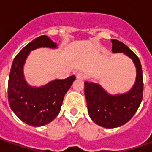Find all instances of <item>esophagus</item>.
<instances>
[{
	"label": "esophagus",
	"mask_w": 152,
	"mask_h": 152,
	"mask_svg": "<svg viewBox=\"0 0 152 152\" xmlns=\"http://www.w3.org/2000/svg\"><path fill=\"white\" fill-rule=\"evenodd\" d=\"M76 78L77 79H79V80H82V79H85V75L82 73H78L76 74Z\"/></svg>",
	"instance_id": "34e87169"
}]
</instances>
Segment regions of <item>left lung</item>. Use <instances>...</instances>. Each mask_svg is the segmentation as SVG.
Masks as SVG:
<instances>
[{
  "label": "left lung",
  "instance_id": "left-lung-1",
  "mask_svg": "<svg viewBox=\"0 0 152 152\" xmlns=\"http://www.w3.org/2000/svg\"><path fill=\"white\" fill-rule=\"evenodd\" d=\"M113 53H124L136 67L134 85L128 92L111 95L96 83L85 81V95L88 113L93 122L107 129L125 124L134 115L143 97V75L140 59L126 45L117 39H111Z\"/></svg>",
  "mask_w": 152,
  "mask_h": 152
}]
</instances>
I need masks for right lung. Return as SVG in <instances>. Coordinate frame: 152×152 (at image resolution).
I'll list each match as a JSON object with an SVG mask.
<instances>
[{"label": "right lung", "instance_id": "1", "mask_svg": "<svg viewBox=\"0 0 152 152\" xmlns=\"http://www.w3.org/2000/svg\"><path fill=\"white\" fill-rule=\"evenodd\" d=\"M41 47L56 49L57 45L46 35L34 39L16 56L8 80L10 107L21 121L34 127L44 126L55 119L65 94L76 79L72 75L65 79L52 80L40 87L28 85L23 74L24 63L30 51Z\"/></svg>", "mask_w": 152, "mask_h": 152}]
</instances>
